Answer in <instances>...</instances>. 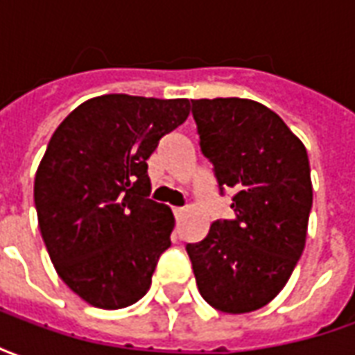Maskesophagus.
Masks as SVG:
<instances>
[{"label":"esophagus","mask_w":355,"mask_h":355,"mask_svg":"<svg viewBox=\"0 0 355 355\" xmlns=\"http://www.w3.org/2000/svg\"><path fill=\"white\" fill-rule=\"evenodd\" d=\"M173 213H175V218H177V220H180V218H182V216H184V209H180V207H177V209H173Z\"/></svg>","instance_id":"34e87169"}]
</instances>
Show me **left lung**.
<instances>
[{
  "mask_svg": "<svg viewBox=\"0 0 355 355\" xmlns=\"http://www.w3.org/2000/svg\"><path fill=\"white\" fill-rule=\"evenodd\" d=\"M201 154L216 182L234 188L236 218L215 220L188 243L201 297L226 313L266 306L289 282L304 251L312 209L304 144L283 119L249 98L192 101Z\"/></svg>",
  "mask_w": 355,
  "mask_h": 355,
  "instance_id": "1",
  "label": "left lung"
}]
</instances>
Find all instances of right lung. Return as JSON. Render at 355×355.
I'll list each match as a JSON object with an SVG mask.
<instances>
[{"mask_svg":"<svg viewBox=\"0 0 355 355\" xmlns=\"http://www.w3.org/2000/svg\"><path fill=\"white\" fill-rule=\"evenodd\" d=\"M188 114V98L102 94L53 132L34 180L37 223L57 274L87 304L117 310L150 289L175 216L148 200L146 159Z\"/></svg>","mask_w":355,"mask_h":355,"instance_id":"right-lung-1","label":"right lung"}]
</instances>
